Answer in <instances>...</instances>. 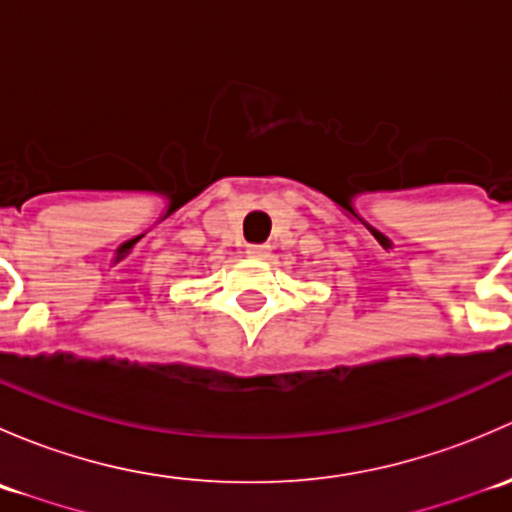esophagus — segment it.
<instances>
[{
	"mask_svg": "<svg viewBox=\"0 0 512 512\" xmlns=\"http://www.w3.org/2000/svg\"><path fill=\"white\" fill-rule=\"evenodd\" d=\"M247 255H250V257H267V255H270V245H247Z\"/></svg>",
	"mask_w": 512,
	"mask_h": 512,
	"instance_id": "esophagus-1",
	"label": "esophagus"
}]
</instances>
